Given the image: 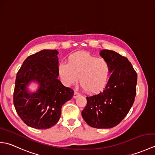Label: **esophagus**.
<instances>
[{"mask_svg": "<svg viewBox=\"0 0 155 155\" xmlns=\"http://www.w3.org/2000/svg\"><path fill=\"white\" fill-rule=\"evenodd\" d=\"M79 96H81V94H80V93H78V92H77V91H74V95H73V97H74V98H77L78 97H79Z\"/></svg>", "mask_w": 155, "mask_h": 155, "instance_id": "obj_1", "label": "esophagus"}]
</instances>
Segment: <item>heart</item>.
<instances>
[{
	"label": "heart",
	"instance_id": "obj_1",
	"mask_svg": "<svg viewBox=\"0 0 155 155\" xmlns=\"http://www.w3.org/2000/svg\"><path fill=\"white\" fill-rule=\"evenodd\" d=\"M110 66L106 59L98 58L85 52L72 54L68 64L61 62L58 73L66 86L79 83L88 93H99L106 87L110 75Z\"/></svg>",
	"mask_w": 155,
	"mask_h": 155
}]
</instances>
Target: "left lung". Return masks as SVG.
Returning a JSON list of instances; mask_svg holds the SVG:
<instances>
[{"instance_id":"left-lung-1","label":"left lung","mask_w":155,"mask_h":155,"mask_svg":"<svg viewBox=\"0 0 155 155\" xmlns=\"http://www.w3.org/2000/svg\"><path fill=\"white\" fill-rule=\"evenodd\" d=\"M109 62L111 75L103 92L87 97L82 117L90 127L110 128L119 124L132 107L136 96L137 74L128 59L110 50H102Z\"/></svg>"}]
</instances>
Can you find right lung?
<instances>
[{"label": "right lung", "instance_id": "obj_1", "mask_svg": "<svg viewBox=\"0 0 155 155\" xmlns=\"http://www.w3.org/2000/svg\"><path fill=\"white\" fill-rule=\"evenodd\" d=\"M58 54L57 50L45 49L29 56L16 74L13 102L18 116L31 127L54 126L62 106L73 97V90L58 79ZM32 82L38 84L35 92L29 90Z\"/></svg>", "mask_w": 155, "mask_h": 155}]
</instances>
